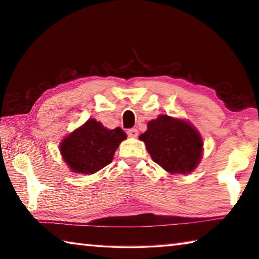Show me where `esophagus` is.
Masks as SVG:
<instances>
[{"label": "esophagus", "instance_id": "34e87169", "mask_svg": "<svg viewBox=\"0 0 259 259\" xmlns=\"http://www.w3.org/2000/svg\"><path fill=\"white\" fill-rule=\"evenodd\" d=\"M126 134H128V136L129 137H131V138H136L138 136V130L137 129H135V128H133V129H129L128 131H126Z\"/></svg>", "mask_w": 259, "mask_h": 259}]
</instances>
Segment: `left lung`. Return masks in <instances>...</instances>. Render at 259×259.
Masks as SVG:
<instances>
[{
    "mask_svg": "<svg viewBox=\"0 0 259 259\" xmlns=\"http://www.w3.org/2000/svg\"><path fill=\"white\" fill-rule=\"evenodd\" d=\"M152 160L170 175H187L199 165L203 140L191 122L160 114L148 121L147 130L139 136Z\"/></svg>",
    "mask_w": 259,
    "mask_h": 259,
    "instance_id": "8db88e82",
    "label": "left lung"
}]
</instances>
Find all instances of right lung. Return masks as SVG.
Listing matches in <instances>:
<instances>
[{
  "mask_svg": "<svg viewBox=\"0 0 259 259\" xmlns=\"http://www.w3.org/2000/svg\"><path fill=\"white\" fill-rule=\"evenodd\" d=\"M125 138V133L119 126L108 129L102 122L89 119L61 140L59 151L72 172L93 175L111 163Z\"/></svg>",
  "mask_w": 259,
  "mask_h": 259,
  "instance_id": "add662e5",
  "label": "right lung"
}]
</instances>
